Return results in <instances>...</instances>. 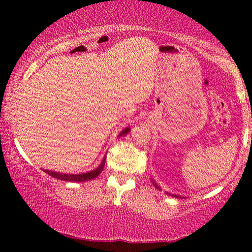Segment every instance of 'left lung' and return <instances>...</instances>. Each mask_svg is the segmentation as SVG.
<instances>
[{
    "label": "left lung",
    "mask_w": 252,
    "mask_h": 252,
    "mask_svg": "<svg viewBox=\"0 0 252 252\" xmlns=\"http://www.w3.org/2000/svg\"><path fill=\"white\" fill-rule=\"evenodd\" d=\"M152 182H153V184H154V186L156 187V189H160V186H158V184H156V182H155L154 180H152ZM170 195H172V196H176V198H182V196H179V195H174V194H170Z\"/></svg>",
    "instance_id": "1"
}]
</instances>
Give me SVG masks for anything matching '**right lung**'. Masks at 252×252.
I'll return each instance as SVG.
<instances>
[{
    "instance_id": "obj_1",
    "label": "right lung",
    "mask_w": 252,
    "mask_h": 252,
    "mask_svg": "<svg viewBox=\"0 0 252 252\" xmlns=\"http://www.w3.org/2000/svg\"><path fill=\"white\" fill-rule=\"evenodd\" d=\"M129 131H130V128H126L124 130H122V132H121L118 136H123V135L128 134ZM105 158H106V155L104 156L102 162H100V164L97 167L96 169L90 170V172H86V173H82V174H63V173L53 172V170H47V169H42V170L45 173H47L48 175L53 176L54 179H58V180L68 181V182H85V181L92 180V179L97 178V176L102 173V170L104 168V164H105Z\"/></svg>"
}]
</instances>
